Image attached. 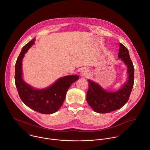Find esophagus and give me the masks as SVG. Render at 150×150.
Wrapping results in <instances>:
<instances>
[{"instance_id":"34e87169","label":"esophagus","mask_w":150,"mask_h":150,"mask_svg":"<svg viewBox=\"0 0 150 150\" xmlns=\"http://www.w3.org/2000/svg\"><path fill=\"white\" fill-rule=\"evenodd\" d=\"M88 69L86 68H83L82 69H81V72H80V74L81 75V76H85L88 74Z\"/></svg>"}]
</instances>
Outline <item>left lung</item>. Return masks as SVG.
<instances>
[{
    "instance_id": "8db88e82",
    "label": "left lung",
    "mask_w": 150,
    "mask_h": 150,
    "mask_svg": "<svg viewBox=\"0 0 150 150\" xmlns=\"http://www.w3.org/2000/svg\"><path fill=\"white\" fill-rule=\"evenodd\" d=\"M118 58L127 66L128 79L123 86L116 92H108L99 84L91 81L86 93V101L92 110L98 113H109L118 110L125 105L128 101L134 81V68L129 57L128 49L122 43L120 44Z\"/></svg>"
}]
</instances>
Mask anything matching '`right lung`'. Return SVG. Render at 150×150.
<instances>
[{
  "label": "right lung",
  "mask_w": 150,
  "mask_h": 150,
  "mask_svg": "<svg viewBox=\"0 0 150 150\" xmlns=\"http://www.w3.org/2000/svg\"><path fill=\"white\" fill-rule=\"evenodd\" d=\"M35 39L25 45L15 64V81L19 95L23 103L33 110L40 114H51L61 107L68 89L79 79L78 75H68L58 79L46 88L36 89L26 83L22 78V62L25 54L34 44Z\"/></svg>",
  "instance_id": "add662e5"
}]
</instances>
